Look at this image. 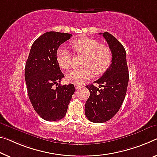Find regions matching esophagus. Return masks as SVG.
I'll use <instances>...</instances> for the list:
<instances>
[{"label":"esophagus","mask_w":157,"mask_h":157,"mask_svg":"<svg viewBox=\"0 0 157 157\" xmlns=\"http://www.w3.org/2000/svg\"><path fill=\"white\" fill-rule=\"evenodd\" d=\"M75 88H76V90H78L79 88H81V86H80V85H78V84H75Z\"/></svg>","instance_id":"1"}]
</instances>
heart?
Listing matches in <instances>:
<instances>
[{"label": "heart", "mask_w": 157, "mask_h": 157, "mask_svg": "<svg viewBox=\"0 0 157 157\" xmlns=\"http://www.w3.org/2000/svg\"><path fill=\"white\" fill-rule=\"evenodd\" d=\"M76 53L83 55L81 59L83 66L75 67L67 74V81L81 85L95 75L103 74L109 67L112 55L109 47L91 38H77L70 43ZM57 62L62 69H68L72 63L71 52L64 47H59L56 53Z\"/></svg>", "instance_id": "b5f03b06"}]
</instances>
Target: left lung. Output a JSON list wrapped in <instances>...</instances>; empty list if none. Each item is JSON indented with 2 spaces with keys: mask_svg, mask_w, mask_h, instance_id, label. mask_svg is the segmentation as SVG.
Listing matches in <instances>:
<instances>
[{
  "mask_svg": "<svg viewBox=\"0 0 157 157\" xmlns=\"http://www.w3.org/2000/svg\"><path fill=\"white\" fill-rule=\"evenodd\" d=\"M100 34L107 40L112 59L105 74L95 81L100 85L99 88L93 84L86 86L90 91V96L86 102L85 114L89 121L98 124L110 120L119 112L126 96L129 80L125 48L109 33Z\"/></svg>",
  "mask_w": 157,
  "mask_h": 157,
  "instance_id": "obj_1",
  "label": "left lung"
}]
</instances>
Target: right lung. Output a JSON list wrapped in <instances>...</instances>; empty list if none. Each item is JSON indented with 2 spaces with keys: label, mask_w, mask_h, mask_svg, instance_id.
<instances>
[{
  "label": "right lung",
  "mask_w": 157,
  "mask_h": 157,
  "mask_svg": "<svg viewBox=\"0 0 157 157\" xmlns=\"http://www.w3.org/2000/svg\"><path fill=\"white\" fill-rule=\"evenodd\" d=\"M71 36L70 33L56 31L43 33L33 43L26 62L25 77L29 98L37 114L48 121L64 117L75 91L74 84L60 85L64 75L56 59L59 45Z\"/></svg>",
  "instance_id": "1"
}]
</instances>
